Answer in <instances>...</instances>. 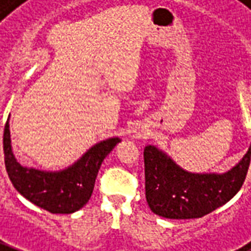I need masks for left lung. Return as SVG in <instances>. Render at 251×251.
Listing matches in <instances>:
<instances>
[{"label":"left lung","mask_w":251,"mask_h":251,"mask_svg":"<svg viewBox=\"0 0 251 251\" xmlns=\"http://www.w3.org/2000/svg\"><path fill=\"white\" fill-rule=\"evenodd\" d=\"M251 146L239 163L225 174H193L153 146L144 148L146 199L152 213L170 219L202 218L223 206L242 187Z\"/></svg>","instance_id":"1"}]
</instances>
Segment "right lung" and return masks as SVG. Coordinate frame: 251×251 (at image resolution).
<instances>
[{"label": "right lung", "mask_w": 251, "mask_h": 251, "mask_svg": "<svg viewBox=\"0 0 251 251\" xmlns=\"http://www.w3.org/2000/svg\"><path fill=\"white\" fill-rule=\"evenodd\" d=\"M119 142V138H111L95 144L65 170L41 171L23 167L13 155L8 119L3 129L5 167L14 188L29 202L52 214H72L89 201L99 168Z\"/></svg>", "instance_id": "right-lung-1"}]
</instances>
